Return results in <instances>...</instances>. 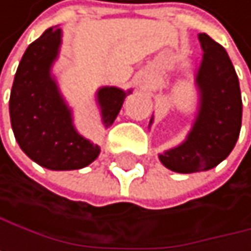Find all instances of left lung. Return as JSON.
Segmentation results:
<instances>
[{
  "instance_id": "obj_1",
  "label": "left lung",
  "mask_w": 251,
  "mask_h": 251,
  "mask_svg": "<svg viewBox=\"0 0 251 251\" xmlns=\"http://www.w3.org/2000/svg\"><path fill=\"white\" fill-rule=\"evenodd\" d=\"M199 39L205 52L196 79L200 89L199 116L188 140L159 155L164 166L177 173L218 166L235 148L243 119L239 81L226 50L205 33Z\"/></svg>"
}]
</instances>
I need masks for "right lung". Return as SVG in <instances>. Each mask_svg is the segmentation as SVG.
I'll list each match as a JSON object with an SVG mask.
<instances>
[{"mask_svg": "<svg viewBox=\"0 0 251 251\" xmlns=\"http://www.w3.org/2000/svg\"><path fill=\"white\" fill-rule=\"evenodd\" d=\"M61 42L60 28L48 30L26 48L10 93V120L21 149L50 170H76L99 155V146L82 138L72 126L71 113L50 75ZM125 93L103 87L98 93L105 126L117 117Z\"/></svg>", "mask_w": 251, "mask_h": 251, "instance_id": "obj_1", "label": "right lung"}]
</instances>
